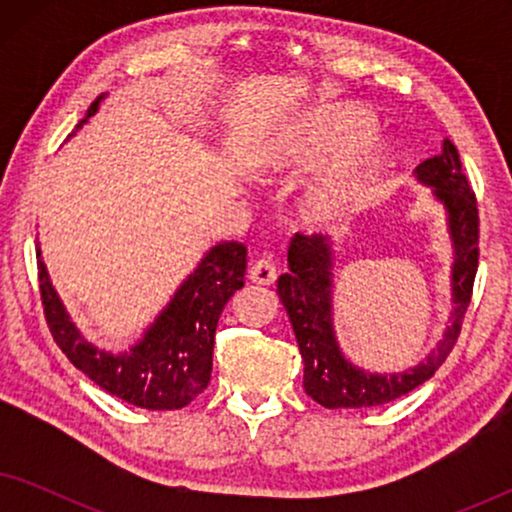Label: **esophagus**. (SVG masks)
I'll list each match as a JSON object with an SVG mask.
<instances>
[{"label": "esophagus", "mask_w": 512, "mask_h": 512, "mask_svg": "<svg viewBox=\"0 0 512 512\" xmlns=\"http://www.w3.org/2000/svg\"><path fill=\"white\" fill-rule=\"evenodd\" d=\"M249 279H251V282L263 284V286H268V284L275 282V279H277V265H275V261H272V258H258V261L251 265Z\"/></svg>", "instance_id": "obj_1"}]
</instances>
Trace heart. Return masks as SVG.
<instances>
[{
  "label": "heart",
  "mask_w": 512,
  "mask_h": 512,
  "mask_svg": "<svg viewBox=\"0 0 512 512\" xmlns=\"http://www.w3.org/2000/svg\"><path fill=\"white\" fill-rule=\"evenodd\" d=\"M373 128V118L359 107H335L314 116L303 130L286 139L282 149L265 156L268 165L324 163L352 149ZM387 153L370 149L363 156L335 167L310 188L305 198L307 219L319 226L347 221L366 205L373 174L384 165Z\"/></svg>",
  "instance_id": "1"
}]
</instances>
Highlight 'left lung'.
Segmentation results:
<instances>
[{
  "label": "left lung",
  "instance_id": "left-lung-1",
  "mask_svg": "<svg viewBox=\"0 0 512 512\" xmlns=\"http://www.w3.org/2000/svg\"><path fill=\"white\" fill-rule=\"evenodd\" d=\"M417 179L433 188V195L447 209L454 244L452 324L436 352L419 366L394 375H377L361 370L342 356L331 324V251L321 235L293 237L289 247V270L279 277L277 293L296 333L300 356L305 363L303 387L307 396L324 408H370L401 398L424 384L457 345L461 326L473 296L475 272L480 256L478 200L464 170L459 151L450 139L443 142L438 156L417 167Z\"/></svg>",
  "mask_w": 512,
  "mask_h": 512
}]
</instances>
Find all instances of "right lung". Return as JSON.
Listing matches in <instances>:
<instances>
[{"label":"right lung","mask_w":512,"mask_h":512,"mask_svg":"<svg viewBox=\"0 0 512 512\" xmlns=\"http://www.w3.org/2000/svg\"><path fill=\"white\" fill-rule=\"evenodd\" d=\"M100 97L76 130L97 111ZM39 293L44 317L62 354L97 387L121 401L146 410H179L207 389L212 377L214 333L230 296L244 286L247 247L221 242L202 258L198 270L181 284L142 340L128 354L100 352L69 321L48 282L37 251Z\"/></svg>","instance_id":"obj_1"}]
</instances>
